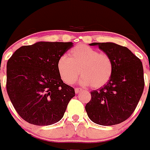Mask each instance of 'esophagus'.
Segmentation results:
<instances>
[{"label": "esophagus", "mask_w": 150, "mask_h": 150, "mask_svg": "<svg viewBox=\"0 0 150 150\" xmlns=\"http://www.w3.org/2000/svg\"><path fill=\"white\" fill-rule=\"evenodd\" d=\"M81 91H82V89H79V88H76V89H75V93H76V94H78L79 93H80Z\"/></svg>", "instance_id": "34e87169"}]
</instances>
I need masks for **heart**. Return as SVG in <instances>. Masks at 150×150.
Returning a JSON list of instances; mask_svg holds the SVG:
<instances>
[{
	"label": "heart",
	"instance_id": "obj_1",
	"mask_svg": "<svg viewBox=\"0 0 150 150\" xmlns=\"http://www.w3.org/2000/svg\"><path fill=\"white\" fill-rule=\"evenodd\" d=\"M57 68L61 79L67 84H73L81 70L83 75L80 79V84L92 85L94 88H100L111 77L113 62L107 54L80 44L70 50L69 57L66 55L59 57Z\"/></svg>",
	"mask_w": 150,
	"mask_h": 150
}]
</instances>
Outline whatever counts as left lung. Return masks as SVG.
<instances>
[{"mask_svg":"<svg viewBox=\"0 0 150 150\" xmlns=\"http://www.w3.org/2000/svg\"><path fill=\"white\" fill-rule=\"evenodd\" d=\"M110 57L113 73L103 87L91 92L86 105L88 117L100 125L123 122L136 108L144 89L143 67L139 58L125 47L114 43H93Z\"/></svg>","mask_w":150,"mask_h":150,"instance_id":"8db88e82","label":"left lung"}]
</instances>
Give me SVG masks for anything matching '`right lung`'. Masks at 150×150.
I'll list each match as a JSON object with an SVG mask.
<instances>
[{"mask_svg":"<svg viewBox=\"0 0 150 150\" xmlns=\"http://www.w3.org/2000/svg\"><path fill=\"white\" fill-rule=\"evenodd\" d=\"M71 42H37L22 46L7 63V92L25 121L40 126L58 122L75 89L64 83L57 63Z\"/></svg>","mask_w":150,"mask_h":150,"instance_id":"right-lung-1","label":"right lung"}]
</instances>
